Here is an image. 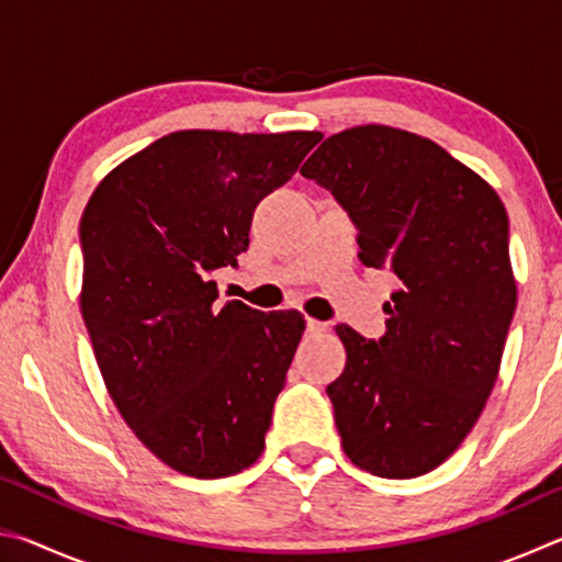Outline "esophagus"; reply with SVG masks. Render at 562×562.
Segmentation results:
<instances>
[{
  "label": "esophagus",
  "mask_w": 562,
  "mask_h": 562,
  "mask_svg": "<svg viewBox=\"0 0 562 562\" xmlns=\"http://www.w3.org/2000/svg\"><path fill=\"white\" fill-rule=\"evenodd\" d=\"M325 329H327L325 322H319V319H312V317H307V331H310V335H319V331H325Z\"/></svg>",
  "instance_id": "34e87169"
}]
</instances>
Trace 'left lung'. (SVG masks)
<instances>
[{
  "instance_id": "left-lung-1",
  "label": "left lung",
  "mask_w": 562,
  "mask_h": 562,
  "mask_svg": "<svg viewBox=\"0 0 562 562\" xmlns=\"http://www.w3.org/2000/svg\"><path fill=\"white\" fill-rule=\"evenodd\" d=\"M300 173L349 213L361 265L402 282L382 339L337 327L347 367L327 394L341 449L382 479H416L459 449L498 379L518 300L508 213L431 138L382 123L325 138Z\"/></svg>"
}]
</instances>
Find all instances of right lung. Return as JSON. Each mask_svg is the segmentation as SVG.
Listing matches in <instances>:
<instances>
[{"label":"right lung","instance_id":"right-lung-1","mask_svg":"<svg viewBox=\"0 0 562 562\" xmlns=\"http://www.w3.org/2000/svg\"><path fill=\"white\" fill-rule=\"evenodd\" d=\"M319 131H176L123 160L81 215V315L103 384L170 469L223 479L260 459L297 349V310L221 307L213 272Z\"/></svg>","mask_w":562,"mask_h":562}]
</instances>
